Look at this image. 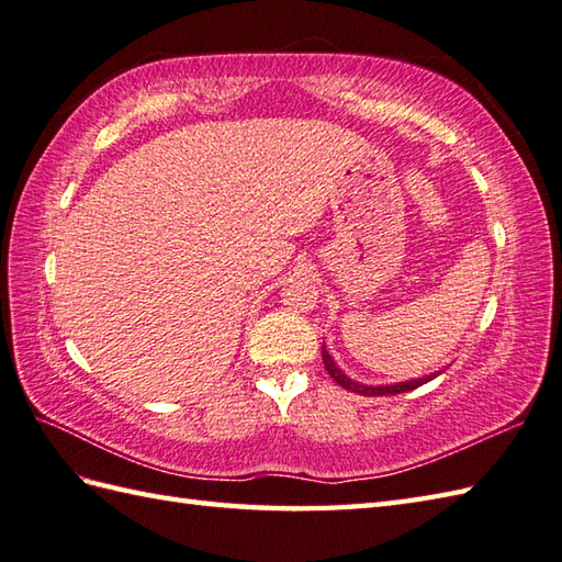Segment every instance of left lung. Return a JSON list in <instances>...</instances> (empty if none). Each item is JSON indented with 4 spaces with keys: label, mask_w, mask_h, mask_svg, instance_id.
Returning <instances> with one entry per match:
<instances>
[{
    "label": "left lung",
    "mask_w": 562,
    "mask_h": 562,
    "mask_svg": "<svg viewBox=\"0 0 562 562\" xmlns=\"http://www.w3.org/2000/svg\"><path fill=\"white\" fill-rule=\"evenodd\" d=\"M321 357H324V364H326V372L330 374V379L336 381L338 386H342L345 391H352V393H360V396H393V393H403V391H413L417 386L427 384V381H432L435 376H439L445 369H437V372H429L425 376H417V379H405V381H396V384H362V381H355L352 376H348L342 372V369L336 364V360L328 355L326 350V342L321 345Z\"/></svg>",
    "instance_id": "8db88e82"
}]
</instances>
